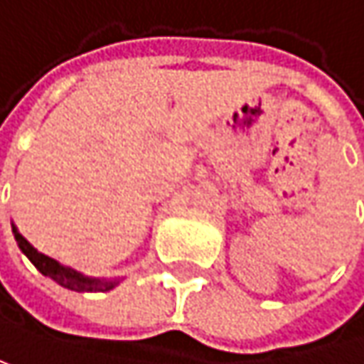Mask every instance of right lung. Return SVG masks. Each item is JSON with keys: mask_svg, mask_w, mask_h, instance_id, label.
Segmentation results:
<instances>
[{"mask_svg": "<svg viewBox=\"0 0 364 364\" xmlns=\"http://www.w3.org/2000/svg\"><path fill=\"white\" fill-rule=\"evenodd\" d=\"M14 236H16V242L20 250L31 259V263L39 269L43 275L51 277L53 282H58L62 288H68V290H74V292H105V290H112L116 286V282H99V279H91V277H85L80 273L70 272L62 267L58 261H53L51 257L39 252L37 248L33 247L16 228H14Z\"/></svg>", "mask_w": 364, "mask_h": 364, "instance_id": "obj_1", "label": "right lung"}]
</instances>
